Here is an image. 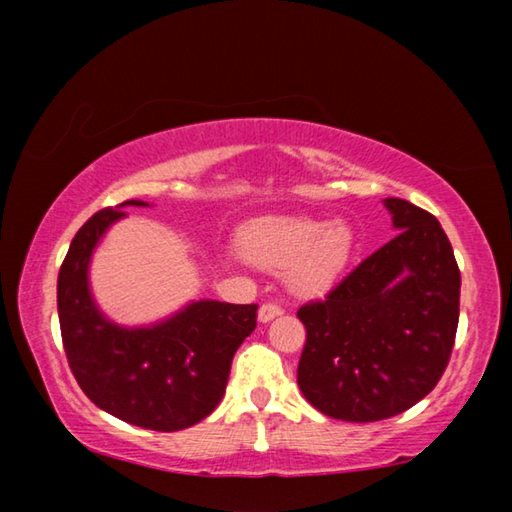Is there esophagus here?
I'll use <instances>...</instances> for the list:
<instances>
[{"label": "esophagus", "instance_id": "esophagus-1", "mask_svg": "<svg viewBox=\"0 0 512 512\" xmlns=\"http://www.w3.org/2000/svg\"><path fill=\"white\" fill-rule=\"evenodd\" d=\"M280 314H282L280 305H275V302H266V305L259 307L257 318H259V323H268V320H273L275 316H280Z\"/></svg>", "mask_w": 512, "mask_h": 512}]
</instances>
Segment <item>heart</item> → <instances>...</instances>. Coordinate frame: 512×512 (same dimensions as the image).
Returning <instances> with one entry per match:
<instances>
[{"label":"heart","instance_id":"1","mask_svg":"<svg viewBox=\"0 0 512 512\" xmlns=\"http://www.w3.org/2000/svg\"><path fill=\"white\" fill-rule=\"evenodd\" d=\"M246 259L287 271L291 287L305 296H320L343 275L354 248V232L343 219L287 214L250 221L239 235Z\"/></svg>","mask_w":512,"mask_h":512}]
</instances>
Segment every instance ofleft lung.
I'll return each mask as SVG.
<instances>
[{"label": "left lung", "mask_w": 512, "mask_h": 512, "mask_svg": "<svg viewBox=\"0 0 512 512\" xmlns=\"http://www.w3.org/2000/svg\"><path fill=\"white\" fill-rule=\"evenodd\" d=\"M397 235L320 302L298 309L307 343L298 386L320 413L377 422L411 409L447 368L461 271L438 219L384 198Z\"/></svg>", "instance_id": "left-lung-1"}]
</instances>
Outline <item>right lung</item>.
Returning a JSON list of instances; mask_svg holds the SVG:
<instances>
[{"mask_svg": "<svg viewBox=\"0 0 512 512\" xmlns=\"http://www.w3.org/2000/svg\"><path fill=\"white\" fill-rule=\"evenodd\" d=\"M124 201L83 223L58 273V320L65 354L83 393L115 418L153 431H180L221 402L230 363L257 325V305L192 300L151 325L126 327L99 309L90 262Z\"/></svg>", "mask_w": 512, "mask_h": 512, "instance_id": "1", "label": "right lung"}]
</instances>
